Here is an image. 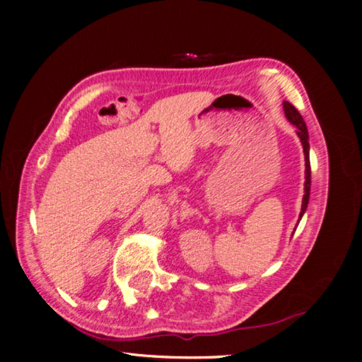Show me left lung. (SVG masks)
Returning <instances> with one entry per match:
<instances>
[{
	"mask_svg": "<svg viewBox=\"0 0 362 362\" xmlns=\"http://www.w3.org/2000/svg\"><path fill=\"white\" fill-rule=\"evenodd\" d=\"M283 108H284V115L287 121L291 122L297 127V136L300 139V142H302L303 146V155H305V194H303V199H302V211H300V216H298V222L302 220L303 214L306 211V207H308V201H310V187H311V168H310V142H308V129H306V124L302 118V115L297 112V108L292 105L289 102H283Z\"/></svg>",
	"mask_w": 362,
	"mask_h": 362,
	"instance_id": "1",
	"label": "left lung"
}]
</instances>
